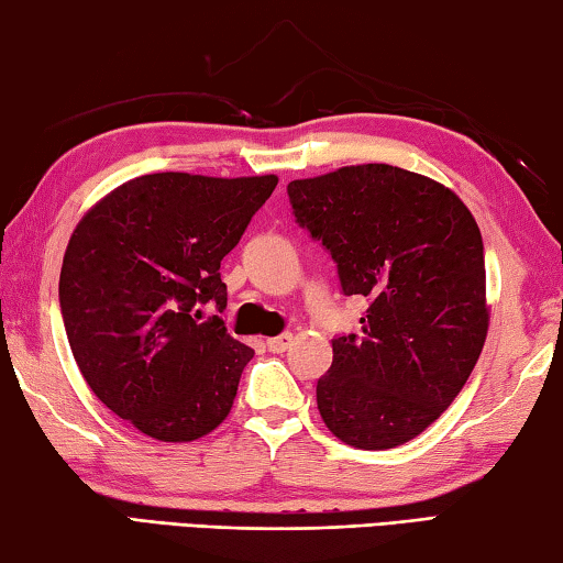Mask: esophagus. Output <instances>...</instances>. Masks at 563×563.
Instances as JSON below:
<instances>
[{
	"instance_id": "1",
	"label": "esophagus",
	"mask_w": 563,
	"mask_h": 563,
	"mask_svg": "<svg viewBox=\"0 0 563 563\" xmlns=\"http://www.w3.org/2000/svg\"><path fill=\"white\" fill-rule=\"evenodd\" d=\"M290 342H292L290 332H280V335L268 338V350H271V352H285V350L290 347Z\"/></svg>"
}]
</instances>
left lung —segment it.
Returning <instances> with one entry per match:
<instances>
[{
	"instance_id": "left-lung-1",
	"label": "left lung",
	"mask_w": 563,
	"mask_h": 563,
	"mask_svg": "<svg viewBox=\"0 0 563 563\" xmlns=\"http://www.w3.org/2000/svg\"><path fill=\"white\" fill-rule=\"evenodd\" d=\"M295 223L338 265L342 295H365L360 335H335L318 379L328 430L357 450H393L460 395L487 338L479 225L450 188L365 164L290 180Z\"/></svg>"
}]
</instances>
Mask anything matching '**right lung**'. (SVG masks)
I'll list each match as a JSON object with an SVG mask.
<instances>
[{
    "instance_id": "obj_1",
    "label": "right lung",
    "mask_w": 563,
    "mask_h": 563,
    "mask_svg": "<svg viewBox=\"0 0 563 563\" xmlns=\"http://www.w3.org/2000/svg\"><path fill=\"white\" fill-rule=\"evenodd\" d=\"M275 186L148 174L76 225L59 278L74 360L93 395L154 440H198L231 412L255 352L225 330L221 261ZM206 303L219 316L203 319Z\"/></svg>"
}]
</instances>
